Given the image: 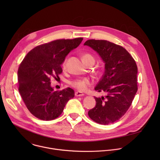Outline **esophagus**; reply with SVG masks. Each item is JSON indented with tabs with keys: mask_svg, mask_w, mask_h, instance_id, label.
<instances>
[{
	"mask_svg": "<svg viewBox=\"0 0 160 160\" xmlns=\"http://www.w3.org/2000/svg\"><path fill=\"white\" fill-rule=\"evenodd\" d=\"M75 96H84V94L83 93H82V92H75Z\"/></svg>",
	"mask_w": 160,
	"mask_h": 160,
	"instance_id": "34e87169",
	"label": "esophagus"
}]
</instances>
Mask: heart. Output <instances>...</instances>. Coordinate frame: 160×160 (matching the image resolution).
<instances>
[{
    "instance_id": "b5f03b06",
    "label": "heart",
    "mask_w": 160,
    "mask_h": 160,
    "mask_svg": "<svg viewBox=\"0 0 160 160\" xmlns=\"http://www.w3.org/2000/svg\"><path fill=\"white\" fill-rule=\"evenodd\" d=\"M82 60L84 63H87L90 61H95L94 57L88 53H85L82 55ZM62 66L63 68H65L66 66V59H65L62 64ZM92 84L91 81L88 78L83 79H77L70 82V85L75 88L79 91H86L88 90V87Z\"/></svg>"
}]
</instances>
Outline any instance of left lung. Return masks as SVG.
Instances as JSON below:
<instances>
[{"label": "left lung", "instance_id": "obj_1", "mask_svg": "<svg viewBox=\"0 0 160 160\" xmlns=\"http://www.w3.org/2000/svg\"><path fill=\"white\" fill-rule=\"evenodd\" d=\"M96 51L105 63L104 73L95 87L106 96L94 98V108L88 117L101 125L112 123L121 118L132 104L138 91V66L123 47L104 40L90 39L84 43Z\"/></svg>", "mask_w": 160, "mask_h": 160}]
</instances>
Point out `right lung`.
<instances>
[{"instance_id":"1","label":"right lung","mask_w":160,"mask_h":160,"mask_svg":"<svg viewBox=\"0 0 160 160\" xmlns=\"http://www.w3.org/2000/svg\"><path fill=\"white\" fill-rule=\"evenodd\" d=\"M82 40L59 39L38 45L21 62L18 71L19 92L29 111L37 118L45 121L57 118L67 102L74 98V90L70 87L54 90L51 78L59 77L66 56Z\"/></svg>"}]
</instances>
